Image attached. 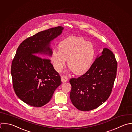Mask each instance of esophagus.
Here are the masks:
<instances>
[{"label": "esophagus", "instance_id": "34e87169", "mask_svg": "<svg viewBox=\"0 0 132 132\" xmlns=\"http://www.w3.org/2000/svg\"><path fill=\"white\" fill-rule=\"evenodd\" d=\"M61 81L62 82H65L68 80V78L66 76L63 75V76H61Z\"/></svg>", "mask_w": 132, "mask_h": 132}]
</instances>
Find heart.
Wrapping results in <instances>:
<instances>
[{"label": "heart", "mask_w": 132, "mask_h": 132, "mask_svg": "<svg viewBox=\"0 0 132 132\" xmlns=\"http://www.w3.org/2000/svg\"><path fill=\"white\" fill-rule=\"evenodd\" d=\"M58 51L54 50L51 60L55 70L60 71L68 59V65L77 75L87 72L92 66L95 55L93 44L83 38L71 36L61 41L58 45Z\"/></svg>", "instance_id": "obj_1"}]
</instances>
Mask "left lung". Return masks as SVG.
<instances>
[{"mask_svg":"<svg viewBox=\"0 0 132 132\" xmlns=\"http://www.w3.org/2000/svg\"><path fill=\"white\" fill-rule=\"evenodd\" d=\"M117 70L114 54L109 49L103 48L85 74L70 80V97L73 105L78 110L89 111L104 103L111 92Z\"/></svg>","mask_w":132,"mask_h":132,"instance_id":"obj_1","label":"left lung"}]
</instances>
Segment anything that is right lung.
<instances>
[{
	"label": "right lung",
	"instance_id": "obj_1",
	"mask_svg": "<svg viewBox=\"0 0 132 132\" xmlns=\"http://www.w3.org/2000/svg\"><path fill=\"white\" fill-rule=\"evenodd\" d=\"M63 29L58 26L40 31L23 41L17 49L11 70L13 88L16 95L31 106L47 104L61 84L50 59L35 55L51 57V41Z\"/></svg>",
	"mask_w": 132,
	"mask_h": 132
}]
</instances>
